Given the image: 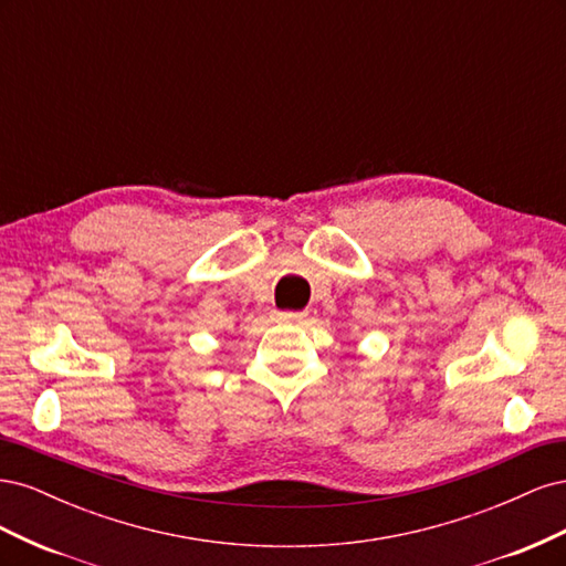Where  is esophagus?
<instances>
[{"label":"esophagus","mask_w":566,"mask_h":566,"mask_svg":"<svg viewBox=\"0 0 566 566\" xmlns=\"http://www.w3.org/2000/svg\"><path fill=\"white\" fill-rule=\"evenodd\" d=\"M306 318V312H279L276 321H285V323H302Z\"/></svg>","instance_id":"esophagus-1"}]
</instances>
